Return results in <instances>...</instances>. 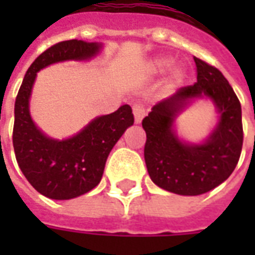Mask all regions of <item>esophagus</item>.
I'll list each match as a JSON object with an SVG mask.
<instances>
[{
    "mask_svg": "<svg viewBox=\"0 0 255 255\" xmlns=\"http://www.w3.org/2000/svg\"><path fill=\"white\" fill-rule=\"evenodd\" d=\"M132 112H133V116H135V123L142 122V119H143L144 116L143 105H140V104H138V102H135L132 106Z\"/></svg>",
    "mask_w": 255,
    "mask_h": 255,
    "instance_id": "34e87169",
    "label": "esophagus"
}]
</instances>
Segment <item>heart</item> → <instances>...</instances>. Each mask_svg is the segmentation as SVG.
Here are the masks:
<instances>
[{"label": "heart", "mask_w": 255, "mask_h": 255, "mask_svg": "<svg viewBox=\"0 0 255 255\" xmlns=\"http://www.w3.org/2000/svg\"><path fill=\"white\" fill-rule=\"evenodd\" d=\"M171 65H172L171 58L158 57V58H155L154 61L151 63V65H150V71L154 73L165 72L166 69H169V67H171ZM182 76H183V72L177 69V71H175V73H173L172 80H173V82H179V80L182 79Z\"/></svg>", "instance_id": "b5f03b06"}]
</instances>
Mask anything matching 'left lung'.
I'll use <instances>...</instances> for the list:
<instances>
[{
  "instance_id": "1",
  "label": "left lung",
  "mask_w": 255,
  "mask_h": 255,
  "mask_svg": "<svg viewBox=\"0 0 255 255\" xmlns=\"http://www.w3.org/2000/svg\"><path fill=\"white\" fill-rule=\"evenodd\" d=\"M197 82L160 101L142 122L146 131L144 161L151 180L166 191L201 195L227 180L243 144L241 102L219 69L194 57ZM208 96L220 113L218 127L202 145L180 142L173 132L177 113L191 99Z\"/></svg>"
}]
</instances>
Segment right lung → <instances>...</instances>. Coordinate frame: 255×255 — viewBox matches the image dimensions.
Instances as JSON below:
<instances>
[{
    "label": "right lung",
    "mask_w": 255,
    "mask_h": 255,
    "mask_svg": "<svg viewBox=\"0 0 255 255\" xmlns=\"http://www.w3.org/2000/svg\"><path fill=\"white\" fill-rule=\"evenodd\" d=\"M100 50L98 43L71 39L58 42L38 56L25 73L14 102L13 149L25 179L36 191L52 199H71L98 186L105 162L124 131L133 124L129 105L97 117L78 135L65 140L45 136L28 111L36 72L64 60H84Z\"/></svg>",
    "instance_id": "add662e5"
}]
</instances>
